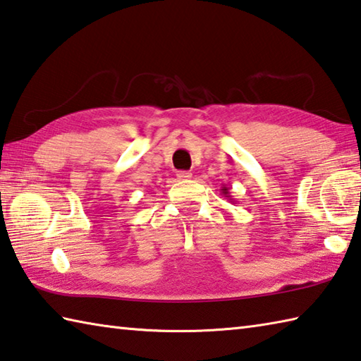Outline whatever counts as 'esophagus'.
Returning <instances> with one entry per match:
<instances>
[{"instance_id": "1", "label": "esophagus", "mask_w": 361, "mask_h": 361, "mask_svg": "<svg viewBox=\"0 0 361 361\" xmlns=\"http://www.w3.org/2000/svg\"><path fill=\"white\" fill-rule=\"evenodd\" d=\"M176 176H178V180H189L190 176H192V173H190V172H178V173H176Z\"/></svg>"}]
</instances>
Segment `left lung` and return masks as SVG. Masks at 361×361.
I'll list each match as a JSON object with an SVG mask.
<instances>
[{
    "label": "left lung",
    "mask_w": 361,
    "mask_h": 361,
    "mask_svg": "<svg viewBox=\"0 0 361 361\" xmlns=\"http://www.w3.org/2000/svg\"><path fill=\"white\" fill-rule=\"evenodd\" d=\"M221 192L224 194V197H227V199H228V200H231V202H233V199H231V195H230V190H228V188H225V186H224V188L221 189Z\"/></svg>",
    "instance_id": "8db88e82"
}]
</instances>
